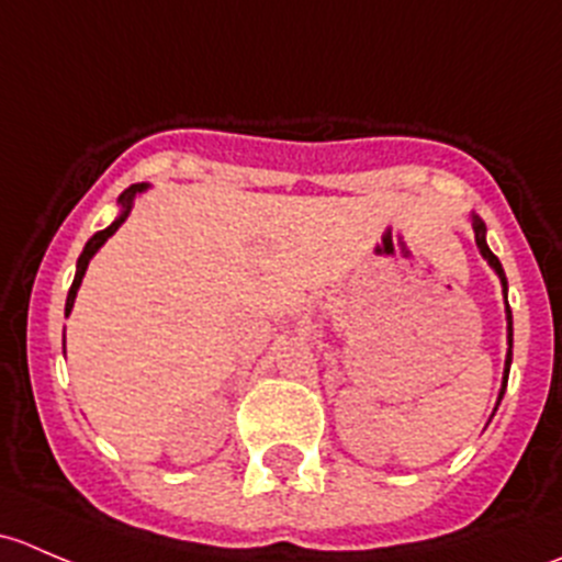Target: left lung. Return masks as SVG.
I'll list each match as a JSON object with an SVG mask.
<instances>
[{"label": "left lung", "mask_w": 562, "mask_h": 562, "mask_svg": "<svg viewBox=\"0 0 562 562\" xmlns=\"http://www.w3.org/2000/svg\"><path fill=\"white\" fill-rule=\"evenodd\" d=\"M470 225H473V234H475V245H479V252L481 258L486 260V263L492 266V271L497 274V280H501V288H503V299H506V339H508V353H506V367H503V386H501V394H497V405H501L503 394H506V383H508V370H512V348H514V321H512V307H508V282H506V271H503L501 260H497V255L492 252L490 245H486V225L484 220L479 217V214H470ZM495 405V411H497ZM495 416V413H492Z\"/></svg>", "instance_id": "obj_1"}]
</instances>
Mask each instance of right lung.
<instances>
[{
    "label": "right lung",
    "mask_w": 562,
    "mask_h": 562,
    "mask_svg": "<svg viewBox=\"0 0 562 562\" xmlns=\"http://www.w3.org/2000/svg\"><path fill=\"white\" fill-rule=\"evenodd\" d=\"M149 190V184H130L127 190L122 192V195H119V214H116V220H113L111 225H108L105 231H98V234L92 236V239L87 241V247H83V252H81V258H78V263H76V277H72V285H70V293H67V304H65V315H70L72 313V304H76V296H78V288H81V280H83V274H87V266H89V260L94 258V255H98V249L105 245L108 239H111L113 234H116L119 231V225L124 223V220H127V214L133 212V203H135V198L140 195V192H146Z\"/></svg>",
    "instance_id": "add662e5"
}]
</instances>
